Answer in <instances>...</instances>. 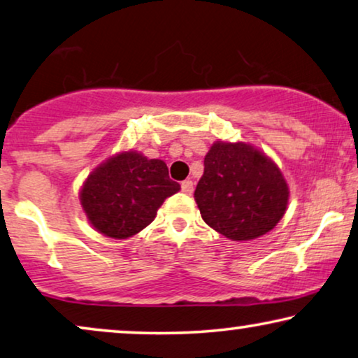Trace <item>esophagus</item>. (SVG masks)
Here are the masks:
<instances>
[{
	"label": "esophagus",
	"instance_id": "esophagus-1",
	"mask_svg": "<svg viewBox=\"0 0 358 358\" xmlns=\"http://www.w3.org/2000/svg\"><path fill=\"white\" fill-rule=\"evenodd\" d=\"M181 191H183L185 194H191V193H193V181H191V180L181 181Z\"/></svg>",
	"mask_w": 358,
	"mask_h": 358
}]
</instances>
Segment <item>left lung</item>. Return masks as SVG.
Listing matches in <instances>:
<instances>
[{
	"instance_id": "obj_1",
	"label": "left lung",
	"mask_w": 358,
	"mask_h": 358,
	"mask_svg": "<svg viewBox=\"0 0 358 358\" xmlns=\"http://www.w3.org/2000/svg\"><path fill=\"white\" fill-rule=\"evenodd\" d=\"M194 199L209 227L245 241L275 227L285 214L289 188L278 165L259 150L217 141L204 157Z\"/></svg>"
}]
</instances>
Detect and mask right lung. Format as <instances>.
I'll return each mask as SVG.
<instances>
[{"label": "right lung", "mask_w": 358, "mask_h": 358, "mask_svg": "<svg viewBox=\"0 0 358 358\" xmlns=\"http://www.w3.org/2000/svg\"><path fill=\"white\" fill-rule=\"evenodd\" d=\"M180 191L159 159L122 152L89 175L80 204L90 224L112 238H128L152 222L165 198Z\"/></svg>", "instance_id": "1"}]
</instances>
